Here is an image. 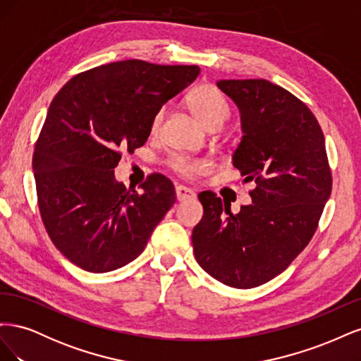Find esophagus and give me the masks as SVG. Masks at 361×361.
<instances>
[{
  "label": "esophagus",
  "instance_id": "esophagus-1",
  "mask_svg": "<svg viewBox=\"0 0 361 361\" xmlns=\"http://www.w3.org/2000/svg\"><path fill=\"white\" fill-rule=\"evenodd\" d=\"M176 199L179 202L192 200V199H195V192L191 188H188V187H183V185H178V187H176Z\"/></svg>",
  "mask_w": 361,
  "mask_h": 361
}]
</instances>
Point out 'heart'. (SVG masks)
Here are the masks:
<instances>
[{"mask_svg":"<svg viewBox=\"0 0 361 361\" xmlns=\"http://www.w3.org/2000/svg\"><path fill=\"white\" fill-rule=\"evenodd\" d=\"M187 105L192 116L199 120L204 128L211 126H220L228 116V105L223 93L216 89L212 84H202L195 87L192 92L187 96ZM164 108L158 110L155 116L152 117L150 130L152 133H158V129L162 123L164 118ZM170 167L183 176H194L199 171L203 170L202 162L188 161L185 158H173L170 159Z\"/></svg>","mask_w":361,"mask_h":361,"instance_id":"heart-1","label":"heart"}]
</instances>
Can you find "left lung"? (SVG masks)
I'll return each instance as SVG.
<instances>
[{
	"mask_svg": "<svg viewBox=\"0 0 361 361\" xmlns=\"http://www.w3.org/2000/svg\"><path fill=\"white\" fill-rule=\"evenodd\" d=\"M218 89L241 113L243 140L233 166L255 180L253 203L238 214L203 191L194 256L224 285L250 289L285 271L310 243L331 194V170L318 120L280 85L267 80H221Z\"/></svg>",
	"mask_w": 361,
	"mask_h": 361,
	"instance_id": "left-lung-1",
	"label": "left lung"
}]
</instances>
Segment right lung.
<instances>
[{"mask_svg":"<svg viewBox=\"0 0 361 361\" xmlns=\"http://www.w3.org/2000/svg\"><path fill=\"white\" fill-rule=\"evenodd\" d=\"M199 73V66L116 61L75 75L52 99L32 170L43 226L73 265L89 272L125 267L176 202L162 174L135 191L114 179V169L123 150L146 143L152 117Z\"/></svg>","mask_w":361,"mask_h":361,"instance_id":"1","label":"right lung"}]
</instances>
